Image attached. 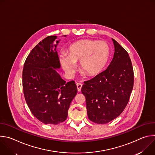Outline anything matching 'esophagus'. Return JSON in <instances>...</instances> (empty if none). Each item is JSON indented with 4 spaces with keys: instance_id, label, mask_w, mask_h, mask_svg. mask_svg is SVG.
Instances as JSON below:
<instances>
[{
    "instance_id": "34e87169",
    "label": "esophagus",
    "mask_w": 155,
    "mask_h": 155,
    "mask_svg": "<svg viewBox=\"0 0 155 155\" xmlns=\"http://www.w3.org/2000/svg\"><path fill=\"white\" fill-rule=\"evenodd\" d=\"M82 84L81 83H78L77 84V90L78 92H80L81 91V89L82 87Z\"/></svg>"
}]
</instances>
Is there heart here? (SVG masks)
I'll use <instances>...</instances> for the list:
<instances>
[{
    "instance_id": "b5f03b06",
    "label": "heart",
    "mask_w": 155,
    "mask_h": 155,
    "mask_svg": "<svg viewBox=\"0 0 155 155\" xmlns=\"http://www.w3.org/2000/svg\"><path fill=\"white\" fill-rule=\"evenodd\" d=\"M110 56V48L106 41L84 39L73 43L68 49V54H61L59 60L69 75L75 72L76 62H80L81 72L87 76L95 77L104 71Z\"/></svg>"
}]
</instances>
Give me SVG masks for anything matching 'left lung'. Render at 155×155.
<instances>
[{
    "mask_svg": "<svg viewBox=\"0 0 155 155\" xmlns=\"http://www.w3.org/2000/svg\"><path fill=\"white\" fill-rule=\"evenodd\" d=\"M115 53L107 69L84 81L87 114L91 121L105 124L117 118L124 110L134 86V71L127 52L112 38Z\"/></svg>",
    "mask_w": 155,
    "mask_h": 155,
    "instance_id": "left-lung-1",
    "label": "left lung"
}]
</instances>
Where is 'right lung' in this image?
<instances>
[{
  "label": "right lung",
  "instance_id": "right-lung-1",
  "mask_svg": "<svg viewBox=\"0 0 155 155\" xmlns=\"http://www.w3.org/2000/svg\"><path fill=\"white\" fill-rule=\"evenodd\" d=\"M56 38L51 35L40 41L27 57L23 71L26 103L33 115L46 124H58L67 119L77 93L75 81L66 83L56 71L61 67Z\"/></svg>",
  "mask_w": 155,
  "mask_h": 155
}]
</instances>
